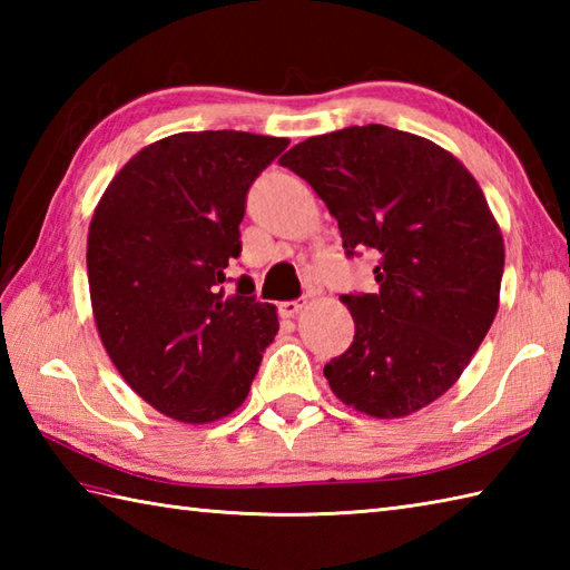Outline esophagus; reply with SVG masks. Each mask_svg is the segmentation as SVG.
I'll return each mask as SVG.
<instances>
[{"label":"esophagus","instance_id":"obj_1","mask_svg":"<svg viewBox=\"0 0 570 570\" xmlns=\"http://www.w3.org/2000/svg\"><path fill=\"white\" fill-rule=\"evenodd\" d=\"M306 306V298H294V301H282L278 304V313H282L284 318H294L296 313Z\"/></svg>","mask_w":570,"mask_h":570}]
</instances>
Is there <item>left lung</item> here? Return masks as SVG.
Masks as SVG:
<instances>
[{
	"mask_svg": "<svg viewBox=\"0 0 570 570\" xmlns=\"http://www.w3.org/2000/svg\"><path fill=\"white\" fill-rule=\"evenodd\" d=\"M278 164L328 205L347 257H380L377 292L341 296L355 337L323 367L331 390L377 419L435 402L500 304L504 242L478 180L439 144L384 125L311 137Z\"/></svg>",
	"mask_w": 570,
	"mask_h": 570,
	"instance_id": "8db88e82",
	"label": "left lung"
}]
</instances>
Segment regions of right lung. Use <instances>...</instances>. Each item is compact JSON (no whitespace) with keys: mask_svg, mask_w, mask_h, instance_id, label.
<instances>
[{"mask_svg":"<svg viewBox=\"0 0 570 570\" xmlns=\"http://www.w3.org/2000/svg\"><path fill=\"white\" fill-rule=\"evenodd\" d=\"M288 139L180 131L144 147L95 208L88 282L95 323L125 382L156 411L210 423L245 402L276 308L242 274L239 223L249 186Z\"/></svg>","mask_w":570,"mask_h":570,"instance_id":"right-lung-1","label":"right lung"}]
</instances>
